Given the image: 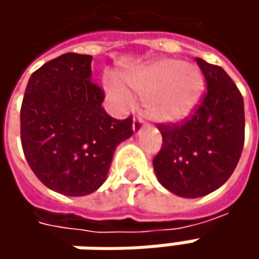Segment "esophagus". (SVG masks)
Listing matches in <instances>:
<instances>
[{
  "mask_svg": "<svg viewBox=\"0 0 259 259\" xmlns=\"http://www.w3.org/2000/svg\"><path fill=\"white\" fill-rule=\"evenodd\" d=\"M145 126H147V124H145L141 118H135L134 122H133V131H134V134H141V131H144Z\"/></svg>",
  "mask_w": 259,
  "mask_h": 259,
  "instance_id": "obj_1",
  "label": "esophagus"
}]
</instances>
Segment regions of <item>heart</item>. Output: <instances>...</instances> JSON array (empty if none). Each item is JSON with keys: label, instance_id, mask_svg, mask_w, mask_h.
<instances>
[{"label": "heart", "instance_id": "1", "mask_svg": "<svg viewBox=\"0 0 259 259\" xmlns=\"http://www.w3.org/2000/svg\"><path fill=\"white\" fill-rule=\"evenodd\" d=\"M125 82L147 98L151 114L160 121L183 119L199 104L204 89L203 76L197 69L173 59L131 72ZM108 91L115 98H124V91L114 82L108 83Z\"/></svg>", "mask_w": 259, "mask_h": 259}]
</instances>
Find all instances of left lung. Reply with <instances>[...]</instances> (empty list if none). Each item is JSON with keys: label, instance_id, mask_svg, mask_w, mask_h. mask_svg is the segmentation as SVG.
I'll list each match as a JSON object with an SVG mask.
<instances>
[{"label": "left lung", "instance_id": "left-lung-1", "mask_svg": "<svg viewBox=\"0 0 259 259\" xmlns=\"http://www.w3.org/2000/svg\"><path fill=\"white\" fill-rule=\"evenodd\" d=\"M207 91L176 124H158L163 145L153 160L158 182L182 197L212 193L234 173L245 138L244 98L221 66L196 57Z\"/></svg>", "mask_w": 259, "mask_h": 259}]
</instances>
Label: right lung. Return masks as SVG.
Here are the masks:
<instances>
[{
    "instance_id": "obj_1",
    "label": "right lung",
    "mask_w": 259,
    "mask_h": 259,
    "mask_svg": "<svg viewBox=\"0 0 259 259\" xmlns=\"http://www.w3.org/2000/svg\"><path fill=\"white\" fill-rule=\"evenodd\" d=\"M92 56L66 53L37 69L25 88L20 122L25 160L37 179L66 196H85L106 179L116 145L133 135V116L106 114L92 82Z\"/></svg>"
}]
</instances>
